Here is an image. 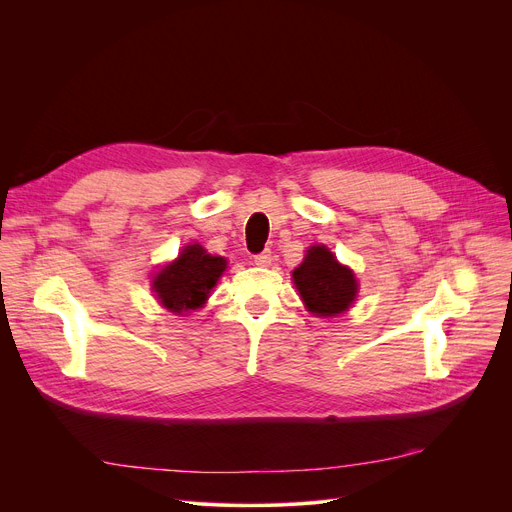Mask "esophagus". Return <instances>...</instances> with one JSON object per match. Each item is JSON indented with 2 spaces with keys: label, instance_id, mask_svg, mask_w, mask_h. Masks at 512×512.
I'll list each match as a JSON object with an SVG mask.
<instances>
[{
  "label": "esophagus",
  "instance_id": "1",
  "mask_svg": "<svg viewBox=\"0 0 512 512\" xmlns=\"http://www.w3.org/2000/svg\"><path fill=\"white\" fill-rule=\"evenodd\" d=\"M253 261H255V265L267 267V265H270V263H272V251H270V249H265V251H261V253L253 255Z\"/></svg>",
  "mask_w": 512,
  "mask_h": 512
}]
</instances>
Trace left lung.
Returning <instances> with one entry per match:
<instances>
[{"mask_svg": "<svg viewBox=\"0 0 512 512\" xmlns=\"http://www.w3.org/2000/svg\"><path fill=\"white\" fill-rule=\"evenodd\" d=\"M301 299L315 315L330 317L351 307L357 297V280L348 267L324 245H315L307 251L305 261L292 272Z\"/></svg>", "mask_w": 512, "mask_h": 512, "instance_id": "1", "label": "left lung"}]
</instances>
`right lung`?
<instances>
[{"mask_svg": "<svg viewBox=\"0 0 512 512\" xmlns=\"http://www.w3.org/2000/svg\"><path fill=\"white\" fill-rule=\"evenodd\" d=\"M226 270L224 257L209 255L201 245H188L174 263L155 278L153 288L161 305L174 313L197 309L207 301L209 290Z\"/></svg>", "mask_w": 512, "mask_h": 512, "instance_id": "1", "label": "right lung"}]
</instances>
